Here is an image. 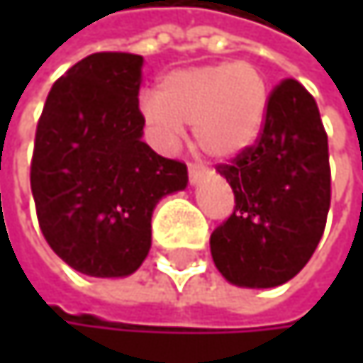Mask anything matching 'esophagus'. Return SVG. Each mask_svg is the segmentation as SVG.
I'll return each mask as SVG.
<instances>
[{"mask_svg": "<svg viewBox=\"0 0 363 363\" xmlns=\"http://www.w3.org/2000/svg\"><path fill=\"white\" fill-rule=\"evenodd\" d=\"M203 177H206V170H203L201 166H197V164H189V181H191V184L199 182Z\"/></svg>", "mask_w": 363, "mask_h": 363, "instance_id": "34e87169", "label": "esophagus"}]
</instances>
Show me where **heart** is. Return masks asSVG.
Instances as JSON below:
<instances>
[{
	"label": "heart",
	"instance_id": "b5f03b06",
	"mask_svg": "<svg viewBox=\"0 0 363 363\" xmlns=\"http://www.w3.org/2000/svg\"><path fill=\"white\" fill-rule=\"evenodd\" d=\"M267 101V82L254 65L214 62L168 73L157 96H143L140 113L157 145L174 147L182 125H193L195 145L210 157L227 160L258 138Z\"/></svg>",
	"mask_w": 363,
	"mask_h": 363
}]
</instances>
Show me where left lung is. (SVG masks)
<instances>
[{"instance_id":"obj_1","label":"left lung","mask_w":363,"mask_h":363,"mask_svg":"<svg viewBox=\"0 0 363 363\" xmlns=\"http://www.w3.org/2000/svg\"><path fill=\"white\" fill-rule=\"evenodd\" d=\"M218 172L235 208L210 238L216 269L242 288L286 284L315 252L330 210L328 136L315 99L296 79L275 86L256 143Z\"/></svg>"}]
</instances>
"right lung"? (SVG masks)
I'll return each instance as SVG.
<instances>
[{"instance_id": "1", "label": "right lung", "mask_w": 363, "mask_h": 363, "mask_svg": "<svg viewBox=\"0 0 363 363\" xmlns=\"http://www.w3.org/2000/svg\"><path fill=\"white\" fill-rule=\"evenodd\" d=\"M143 56L96 52L50 90L37 121L31 191L39 229L69 267L125 277L151 248L157 201L189 182L186 166L143 143Z\"/></svg>"}]
</instances>
